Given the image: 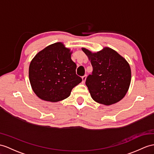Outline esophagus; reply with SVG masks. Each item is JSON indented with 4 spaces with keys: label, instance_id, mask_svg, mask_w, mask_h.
I'll return each mask as SVG.
<instances>
[{
    "label": "esophagus",
    "instance_id": "1",
    "mask_svg": "<svg viewBox=\"0 0 154 154\" xmlns=\"http://www.w3.org/2000/svg\"><path fill=\"white\" fill-rule=\"evenodd\" d=\"M86 77H87V76H86V75H84V76H82V83H84L85 82V80H86Z\"/></svg>",
    "mask_w": 154,
    "mask_h": 154
}]
</instances>
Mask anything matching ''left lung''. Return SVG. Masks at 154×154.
<instances>
[{"mask_svg":"<svg viewBox=\"0 0 154 154\" xmlns=\"http://www.w3.org/2000/svg\"><path fill=\"white\" fill-rule=\"evenodd\" d=\"M93 66L85 84L97 103L111 105L119 102L128 91L131 71L129 63L112 49L105 47L97 53L82 48Z\"/></svg>","mask_w":154,"mask_h":154,"instance_id":"8db88e82","label":"left lung"}]
</instances>
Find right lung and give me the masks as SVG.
<instances>
[{"mask_svg":"<svg viewBox=\"0 0 154 154\" xmlns=\"http://www.w3.org/2000/svg\"><path fill=\"white\" fill-rule=\"evenodd\" d=\"M71 54L62 42H57L45 48L32 59L29 81L40 99L54 103L64 100L82 81L76 74V65L71 59Z\"/></svg>","mask_w":154,"mask_h":154,"instance_id":"1","label":"right lung"}]
</instances>
